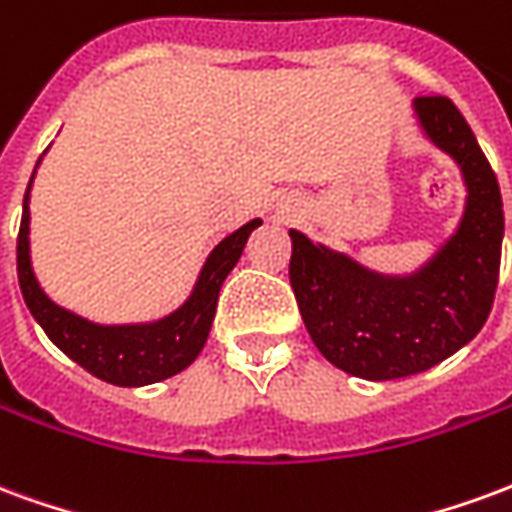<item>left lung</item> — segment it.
<instances>
[{"instance_id": "obj_1", "label": "left lung", "mask_w": 512, "mask_h": 512, "mask_svg": "<svg viewBox=\"0 0 512 512\" xmlns=\"http://www.w3.org/2000/svg\"><path fill=\"white\" fill-rule=\"evenodd\" d=\"M419 134L461 172V219L414 271L386 274L290 230V285L312 343L365 381L425 373L477 337L491 312L505 238L502 194L488 158L450 98H414Z\"/></svg>"}]
</instances>
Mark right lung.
Instances as JSON below:
<instances>
[{
    "label": "right lung",
    "mask_w": 512,
    "mask_h": 512,
    "mask_svg": "<svg viewBox=\"0 0 512 512\" xmlns=\"http://www.w3.org/2000/svg\"><path fill=\"white\" fill-rule=\"evenodd\" d=\"M35 172L24 194V213H21V230H18V285H21L32 318L40 323V329L49 334V340L62 354L71 356L76 365H82L87 373H93L106 384L147 386L178 376L180 370H186L200 356L202 345L211 334L222 282L238 263L246 238L255 227L263 224V219L246 222L244 227H238L235 233L213 246L211 255L205 257L200 274L194 279V288L180 307L156 321L98 323L57 304L43 290L32 268L29 191H32Z\"/></svg>",
    "instance_id": "obj_1"
}]
</instances>
